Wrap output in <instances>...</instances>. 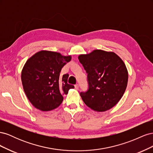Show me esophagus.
I'll return each instance as SVG.
<instances>
[{"label":"esophagus","instance_id":"obj_1","mask_svg":"<svg viewBox=\"0 0 153 153\" xmlns=\"http://www.w3.org/2000/svg\"><path fill=\"white\" fill-rule=\"evenodd\" d=\"M75 88L76 90H78V84H76V85H75Z\"/></svg>","mask_w":153,"mask_h":153}]
</instances>
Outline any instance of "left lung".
Returning <instances> with one entry per match:
<instances>
[{"label":"left lung","instance_id":"8db88e82","mask_svg":"<svg viewBox=\"0 0 153 153\" xmlns=\"http://www.w3.org/2000/svg\"><path fill=\"white\" fill-rule=\"evenodd\" d=\"M87 73L89 89L81 92L85 104L95 112H105L116 105L127 87L128 72L123 60L114 52L94 50L78 56Z\"/></svg>","mask_w":153,"mask_h":153}]
</instances>
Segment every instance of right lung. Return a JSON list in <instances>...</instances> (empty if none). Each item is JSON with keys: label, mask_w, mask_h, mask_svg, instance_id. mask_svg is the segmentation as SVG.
I'll return each instance as SVG.
<instances>
[{"label": "right lung", "mask_w": 153, "mask_h": 153, "mask_svg": "<svg viewBox=\"0 0 153 153\" xmlns=\"http://www.w3.org/2000/svg\"><path fill=\"white\" fill-rule=\"evenodd\" d=\"M71 60V55L41 50L27 60L23 67L21 79L25 93L31 104L41 111L54 110L74 85L68 84V74L60 76L63 66Z\"/></svg>", "instance_id": "add662e5"}]
</instances>
